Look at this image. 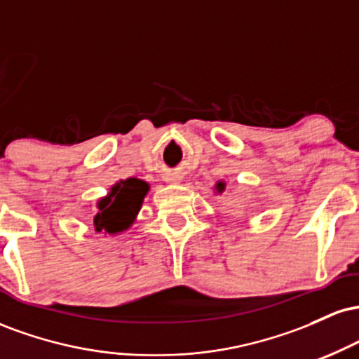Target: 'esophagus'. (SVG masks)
I'll list each match as a JSON object with an SVG mask.
<instances>
[{"instance_id": "1", "label": "esophagus", "mask_w": 359, "mask_h": 359, "mask_svg": "<svg viewBox=\"0 0 359 359\" xmlns=\"http://www.w3.org/2000/svg\"><path fill=\"white\" fill-rule=\"evenodd\" d=\"M167 182H179V177H167Z\"/></svg>"}]
</instances>
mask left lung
<instances>
[{
    "label": "left lung",
    "instance_id": "1",
    "mask_svg": "<svg viewBox=\"0 0 359 359\" xmlns=\"http://www.w3.org/2000/svg\"><path fill=\"white\" fill-rule=\"evenodd\" d=\"M224 191H226V182L224 180H217V182L214 184V194H216V196H221Z\"/></svg>",
    "mask_w": 359,
    "mask_h": 359
}]
</instances>
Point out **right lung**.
<instances>
[{
  "instance_id": "obj_1",
  "label": "right lung",
  "mask_w": 359,
  "mask_h": 359,
  "mask_svg": "<svg viewBox=\"0 0 359 359\" xmlns=\"http://www.w3.org/2000/svg\"><path fill=\"white\" fill-rule=\"evenodd\" d=\"M148 192H150V184L137 177L121 179L111 185L108 194L96 203L97 212L94 216L96 233H108L111 236H116L128 231L137 221Z\"/></svg>"
}]
</instances>
